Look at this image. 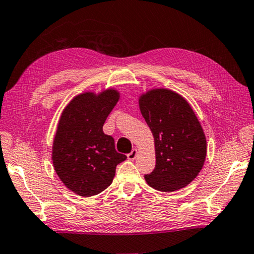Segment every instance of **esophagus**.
Masks as SVG:
<instances>
[{"label":"esophagus","instance_id":"obj_1","mask_svg":"<svg viewBox=\"0 0 254 254\" xmlns=\"http://www.w3.org/2000/svg\"><path fill=\"white\" fill-rule=\"evenodd\" d=\"M137 153H138V151L136 150V149H134L132 150L130 153H128L127 154V158H128V160H134L136 157H137Z\"/></svg>","mask_w":254,"mask_h":254}]
</instances>
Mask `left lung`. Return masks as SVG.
I'll return each instance as SVG.
<instances>
[{
  "instance_id": "obj_1",
  "label": "left lung",
  "mask_w": 254,
  "mask_h": 254,
  "mask_svg": "<svg viewBox=\"0 0 254 254\" xmlns=\"http://www.w3.org/2000/svg\"><path fill=\"white\" fill-rule=\"evenodd\" d=\"M140 114L154 138L155 168L144 178L161 192L193 182L204 165L206 138L190 104L168 88H152L138 97Z\"/></svg>"
}]
</instances>
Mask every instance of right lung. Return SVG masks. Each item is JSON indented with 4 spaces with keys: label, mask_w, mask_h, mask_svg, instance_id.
<instances>
[{
    "label": "right lung",
    "mask_w": 254,
    "mask_h": 254,
    "mask_svg": "<svg viewBox=\"0 0 254 254\" xmlns=\"http://www.w3.org/2000/svg\"><path fill=\"white\" fill-rule=\"evenodd\" d=\"M116 88L84 92L60 116L52 145L54 170L68 190L79 196L96 195L111 185L116 167L127 157L115 149L103 125L119 101Z\"/></svg>",
    "instance_id": "1"
}]
</instances>
